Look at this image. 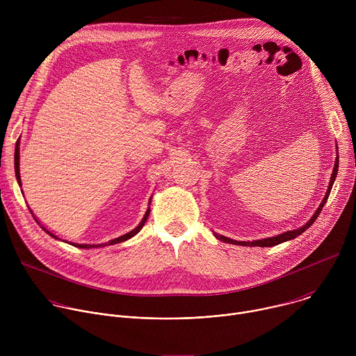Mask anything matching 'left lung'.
I'll return each mask as SVG.
<instances>
[{"label": "left lung", "mask_w": 356, "mask_h": 356, "mask_svg": "<svg viewBox=\"0 0 356 356\" xmlns=\"http://www.w3.org/2000/svg\"><path fill=\"white\" fill-rule=\"evenodd\" d=\"M337 149H338V147H337ZM337 173H338V155H337V158H335V165H334V169H332V175H331V179H330V184H328L327 193H325V195H324V198H323V201H321V204L318 206V209L316 210V213L313 214V217H312L306 224H304L302 227H300V228H297V229H293V231H286V232L279 234V235H276V236H269V238H265V239H257V241H248V242H246V241H235V239H231V238H228V236L218 235V234H216V232H214V236H216V238H218V239H220V241H222V242L232 243V245H241V246H262V248L275 246V245H279V243H282V242H286V241L294 239L296 236L301 235L304 231L309 229V228L314 224V221L317 220V217L320 216V213H321V210H323L324 204L327 202V198H328V195H330V193H331L332 184H334L335 177H337Z\"/></svg>", "instance_id": "8db88e82"}]
</instances>
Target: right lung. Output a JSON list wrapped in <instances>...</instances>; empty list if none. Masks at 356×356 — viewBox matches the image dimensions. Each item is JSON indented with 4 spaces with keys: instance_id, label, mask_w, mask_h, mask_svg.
Wrapping results in <instances>:
<instances>
[{
    "instance_id": "add662e5",
    "label": "right lung",
    "mask_w": 356,
    "mask_h": 356,
    "mask_svg": "<svg viewBox=\"0 0 356 356\" xmlns=\"http://www.w3.org/2000/svg\"><path fill=\"white\" fill-rule=\"evenodd\" d=\"M14 162H15V176H17V181H18V184L21 186V175H19V140L17 142V146H15ZM149 204H150V198H149ZM149 213H150V209L147 207V210H146V213H145L142 221L138 224V227H135L132 231H129V232H127V234H124V235H121V236H118V238H115V239H111V241H108V242H106V243H73V242H69V243H72V245H74V246H77V248L90 249V248H101V246H107V245H115V243L128 241L129 238L135 236V235L142 229V227L145 225V222H146V220H147V217H149ZM38 224H39V222H38ZM39 225H40V224H39ZM40 227H42V225H40ZM42 229H43L44 232H47L50 236H54L55 239H59L56 235H54L52 232L47 231L44 227H42ZM66 242H67V241H66Z\"/></svg>"
}]
</instances>
